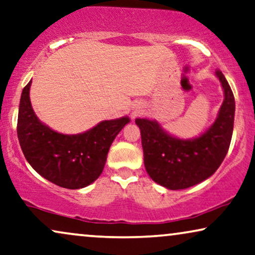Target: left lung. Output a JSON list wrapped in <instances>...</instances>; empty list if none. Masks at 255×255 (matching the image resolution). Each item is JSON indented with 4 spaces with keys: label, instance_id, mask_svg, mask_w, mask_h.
<instances>
[{
    "label": "left lung",
    "instance_id": "left-lung-1",
    "mask_svg": "<svg viewBox=\"0 0 255 255\" xmlns=\"http://www.w3.org/2000/svg\"><path fill=\"white\" fill-rule=\"evenodd\" d=\"M225 99L213 125L193 140H181L165 133L156 121L136 119L140 127L144 167L157 184L181 190L205 181L225 158L233 133L236 103L229 83L217 70Z\"/></svg>",
    "mask_w": 255,
    "mask_h": 255
}]
</instances>
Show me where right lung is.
Here are the masks:
<instances>
[{"label":"right lung","instance_id":"add662e5","mask_svg":"<svg viewBox=\"0 0 255 255\" xmlns=\"http://www.w3.org/2000/svg\"><path fill=\"white\" fill-rule=\"evenodd\" d=\"M30 86L31 81L23 88L17 120V136L26 161L40 176L62 188L90 185L103 172L112 142L129 118L103 121L83 134L57 133L33 113Z\"/></svg>","mask_w":255,"mask_h":255}]
</instances>
